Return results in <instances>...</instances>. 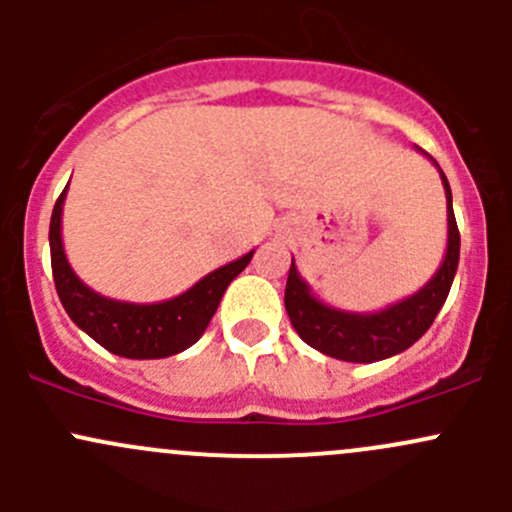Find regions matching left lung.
<instances>
[{"label": "left lung", "instance_id": "obj_1", "mask_svg": "<svg viewBox=\"0 0 512 512\" xmlns=\"http://www.w3.org/2000/svg\"><path fill=\"white\" fill-rule=\"evenodd\" d=\"M441 178L448 198L446 260H443L436 277L414 297L404 299V302L394 304L379 314L337 312V309H329L322 302H317L309 294V287L299 280L294 262L289 265L285 307L289 322L309 347L334 356V359L371 364V361L389 359V356L404 352L428 332L436 314L441 312L448 292H451L453 277L458 270V255H461V232H458L456 215H453L451 185L443 173Z\"/></svg>", "mask_w": 512, "mask_h": 512}]
</instances>
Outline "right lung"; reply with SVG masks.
<instances>
[{"label": "right lung", "mask_w": 512, "mask_h": 512, "mask_svg": "<svg viewBox=\"0 0 512 512\" xmlns=\"http://www.w3.org/2000/svg\"><path fill=\"white\" fill-rule=\"evenodd\" d=\"M64 195L66 188L51 213V272H54V285L61 304L76 327L84 329L103 349L126 356V359H163V356H173L193 347L213 319L227 285L252 260V252L210 272L193 289L168 302L128 304L106 299L86 287L66 262L64 247H61Z\"/></svg>", "instance_id": "right-lung-1"}]
</instances>
